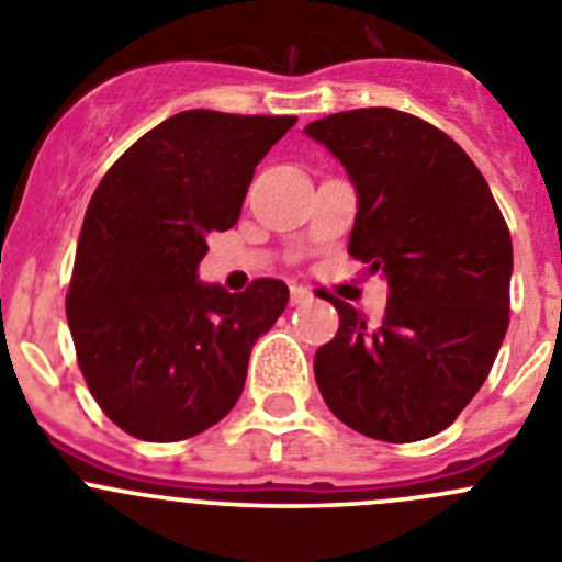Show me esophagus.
Here are the masks:
<instances>
[{
  "label": "esophagus",
  "mask_w": 562,
  "mask_h": 562,
  "mask_svg": "<svg viewBox=\"0 0 562 562\" xmlns=\"http://www.w3.org/2000/svg\"><path fill=\"white\" fill-rule=\"evenodd\" d=\"M312 297H315V295H312V290H306V286H301V284L292 286V306L310 304Z\"/></svg>",
  "instance_id": "obj_1"
}]
</instances>
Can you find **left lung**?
I'll return each instance as SVG.
<instances>
[{"instance_id": "1", "label": "left lung", "mask_w": 562, "mask_h": 562, "mask_svg": "<svg viewBox=\"0 0 562 562\" xmlns=\"http://www.w3.org/2000/svg\"><path fill=\"white\" fill-rule=\"evenodd\" d=\"M357 191L349 252L389 281L376 329L351 304L315 355L331 414L380 441H419L479 394L509 326L513 238L493 191L448 134L389 106L304 128Z\"/></svg>"}]
</instances>
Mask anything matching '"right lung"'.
<instances>
[{
    "instance_id": "1",
    "label": "right lung",
    "mask_w": 562,
    "mask_h": 562,
    "mask_svg": "<svg viewBox=\"0 0 562 562\" xmlns=\"http://www.w3.org/2000/svg\"><path fill=\"white\" fill-rule=\"evenodd\" d=\"M297 117L180 112L114 162L83 216L67 324L103 414L143 441L225 419L256 340L286 310L284 281L202 284L207 233L238 222L256 166Z\"/></svg>"
}]
</instances>
